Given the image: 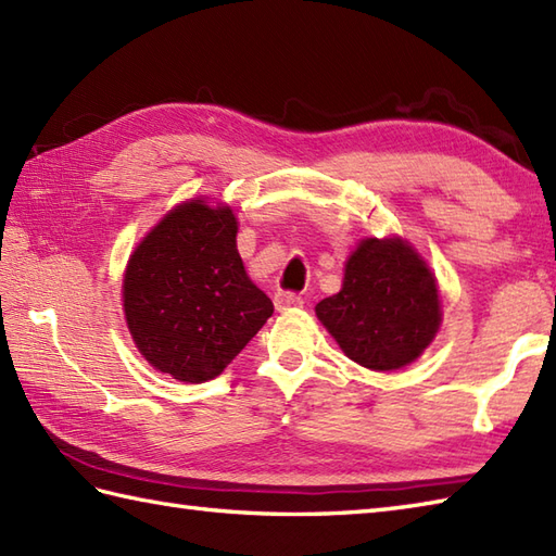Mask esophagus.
I'll use <instances>...</instances> for the list:
<instances>
[{
  "label": "esophagus",
  "instance_id": "obj_1",
  "mask_svg": "<svg viewBox=\"0 0 556 556\" xmlns=\"http://www.w3.org/2000/svg\"><path fill=\"white\" fill-rule=\"evenodd\" d=\"M275 305H277V311L301 308L303 299L299 296V293H293V291H279V293H275Z\"/></svg>",
  "mask_w": 556,
  "mask_h": 556
}]
</instances>
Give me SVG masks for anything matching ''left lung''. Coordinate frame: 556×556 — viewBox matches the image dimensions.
I'll use <instances>...</instances> for the list:
<instances>
[{"instance_id": "1", "label": "left lung", "mask_w": 556, "mask_h": 556, "mask_svg": "<svg viewBox=\"0 0 556 556\" xmlns=\"http://www.w3.org/2000/svg\"><path fill=\"white\" fill-rule=\"evenodd\" d=\"M315 313L346 356L370 370L416 361L442 317L434 277L399 239L363 241L349 257L341 291Z\"/></svg>"}]
</instances>
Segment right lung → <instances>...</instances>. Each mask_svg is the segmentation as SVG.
<instances>
[{"mask_svg": "<svg viewBox=\"0 0 556 556\" xmlns=\"http://www.w3.org/2000/svg\"><path fill=\"white\" fill-rule=\"evenodd\" d=\"M236 229L229 207L191 200L172 210L128 260V329L152 368L174 380H215L275 313L245 275Z\"/></svg>", "mask_w": 556, "mask_h": 556, "instance_id": "right-lung-1", "label": "right lung"}]
</instances>
